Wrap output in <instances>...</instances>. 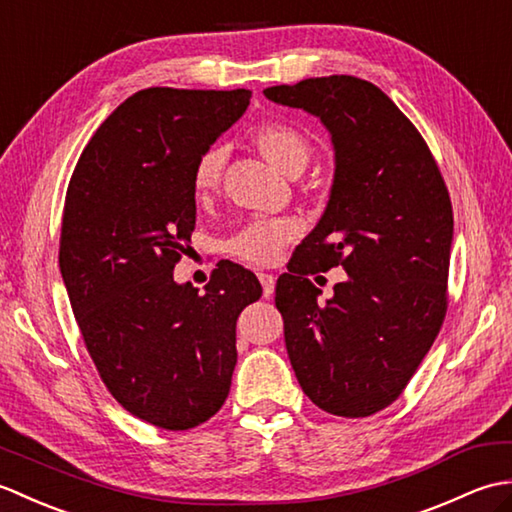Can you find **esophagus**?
Segmentation results:
<instances>
[{
    "mask_svg": "<svg viewBox=\"0 0 512 512\" xmlns=\"http://www.w3.org/2000/svg\"><path fill=\"white\" fill-rule=\"evenodd\" d=\"M257 277H259V281H262L264 297H266V299L273 297V292H275V277H273V275H268V273H259Z\"/></svg>",
    "mask_w": 512,
    "mask_h": 512,
    "instance_id": "obj_1",
    "label": "esophagus"
}]
</instances>
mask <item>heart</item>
<instances>
[{
	"mask_svg": "<svg viewBox=\"0 0 512 512\" xmlns=\"http://www.w3.org/2000/svg\"><path fill=\"white\" fill-rule=\"evenodd\" d=\"M255 145L270 165L279 171L295 176L308 165L310 145L299 129L286 123H264L257 127L253 136ZM224 149L209 147L195 162L193 169V189L198 195H209L222 178L224 169ZM299 235V224L288 217H275V220L250 222L242 231L231 237L228 250L231 255L248 264H270L279 257L281 248L290 244Z\"/></svg>",
	"mask_w": 512,
	"mask_h": 512,
	"instance_id": "b5f03b06",
	"label": "heart"
}]
</instances>
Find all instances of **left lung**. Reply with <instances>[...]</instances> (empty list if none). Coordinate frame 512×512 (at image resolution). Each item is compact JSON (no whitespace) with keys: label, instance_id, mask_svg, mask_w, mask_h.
<instances>
[{"label":"left lung","instance_id":"left-lung-1","mask_svg":"<svg viewBox=\"0 0 512 512\" xmlns=\"http://www.w3.org/2000/svg\"><path fill=\"white\" fill-rule=\"evenodd\" d=\"M264 96L321 118L334 145L328 206L275 288L290 365L319 409L372 416L402 394L447 314V184L418 129L374 83L332 74ZM336 265L348 279L319 302L309 275Z\"/></svg>","mask_w":512,"mask_h":512}]
</instances>
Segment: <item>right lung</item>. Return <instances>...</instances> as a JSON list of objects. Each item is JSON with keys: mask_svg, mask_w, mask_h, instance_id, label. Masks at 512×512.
<instances>
[{"mask_svg": "<svg viewBox=\"0 0 512 512\" xmlns=\"http://www.w3.org/2000/svg\"><path fill=\"white\" fill-rule=\"evenodd\" d=\"M248 103L250 90H140L96 129L65 193L59 266L85 347L110 394L160 429L220 411L237 317L262 297L228 259L204 292L173 281L195 228V162Z\"/></svg>", "mask_w": 512, "mask_h": 512, "instance_id": "add662e5", "label": "right lung"}]
</instances>
